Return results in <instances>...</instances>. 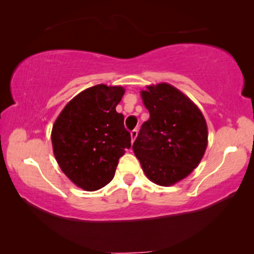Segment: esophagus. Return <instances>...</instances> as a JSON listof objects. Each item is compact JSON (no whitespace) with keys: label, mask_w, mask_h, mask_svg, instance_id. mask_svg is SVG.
<instances>
[{"label":"esophagus","mask_w":254,"mask_h":254,"mask_svg":"<svg viewBox=\"0 0 254 254\" xmlns=\"http://www.w3.org/2000/svg\"><path fill=\"white\" fill-rule=\"evenodd\" d=\"M137 135H138V130L131 131V139H132V142L134 141L135 138H137Z\"/></svg>","instance_id":"esophagus-1"}]
</instances>
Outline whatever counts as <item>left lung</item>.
I'll return each instance as SVG.
<instances>
[{
	"mask_svg": "<svg viewBox=\"0 0 254 254\" xmlns=\"http://www.w3.org/2000/svg\"><path fill=\"white\" fill-rule=\"evenodd\" d=\"M149 120L142 123L132 149L147 178L171 186L190 175L207 146V127L197 106L168 83L141 91Z\"/></svg>",
	"mask_w": 254,
	"mask_h": 254,
	"instance_id": "1",
	"label": "left lung"
}]
</instances>
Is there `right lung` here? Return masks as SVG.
Returning <instances> with one entry per match:
<instances>
[{"label":"right lung","instance_id":"1","mask_svg":"<svg viewBox=\"0 0 254 254\" xmlns=\"http://www.w3.org/2000/svg\"><path fill=\"white\" fill-rule=\"evenodd\" d=\"M122 86L98 84L68 103L52 127L54 154L63 172L79 188L98 190L111 183L131 134L116 112Z\"/></svg>","mask_w":254,"mask_h":254}]
</instances>
